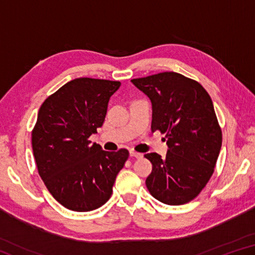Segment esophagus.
Segmentation results:
<instances>
[{
  "mask_svg": "<svg viewBox=\"0 0 255 255\" xmlns=\"http://www.w3.org/2000/svg\"><path fill=\"white\" fill-rule=\"evenodd\" d=\"M130 156L136 157V158H141L143 157V154L138 153V152H136V150H130Z\"/></svg>",
  "mask_w": 255,
  "mask_h": 255,
  "instance_id": "1",
  "label": "esophagus"
}]
</instances>
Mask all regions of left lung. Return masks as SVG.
<instances>
[{"instance_id": "8db88e82", "label": "left lung", "mask_w": 255, "mask_h": 255, "mask_svg": "<svg viewBox=\"0 0 255 255\" xmlns=\"http://www.w3.org/2000/svg\"><path fill=\"white\" fill-rule=\"evenodd\" d=\"M131 82L152 101V131L165 133L169 146L164 158L144 155L153 165L146 187L163 204H187L208 183L221 152L222 128L211 98L199 82L175 72Z\"/></svg>"}]
</instances>
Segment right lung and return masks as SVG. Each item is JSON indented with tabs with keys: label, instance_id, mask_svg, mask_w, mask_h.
Segmentation results:
<instances>
[{
	"label": "right lung",
	"instance_id": "add662e5",
	"mask_svg": "<svg viewBox=\"0 0 255 255\" xmlns=\"http://www.w3.org/2000/svg\"><path fill=\"white\" fill-rule=\"evenodd\" d=\"M119 81L80 77L42 102L31 132L38 173L65 208L91 211L110 199L116 178L128 159L122 148L107 152L89 139L105 122Z\"/></svg>",
	"mask_w": 255,
	"mask_h": 255
}]
</instances>
